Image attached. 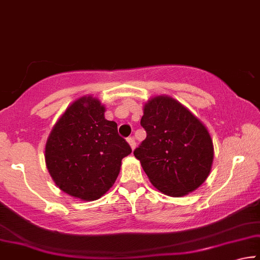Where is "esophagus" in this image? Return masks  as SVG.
Segmentation results:
<instances>
[{"mask_svg": "<svg viewBox=\"0 0 260 260\" xmlns=\"http://www.w3.org/2000/svg\"><path fill=\"white\" fill-rule=\"evenodd\" d=\"M127 143H129V145H130L131 149L135 150V147H136V142H135V139H134L133 137H129V138H127Z\"/></svg>", "mask_w": 260, "mask_h": 260, "instance_id": "1", "label": "esophagus"}]
</instances>
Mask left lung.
Here are the masks:
<instances>
[{
	"label": "left lung",
	"mask_w": 260,
	"mask_h": 260,
	"mask_svg": "<svg viewBox=\"0 0 260 260\" xmlns=\"http://www.w3.org/2000/svg\"><path fill=\"white\" fill-rule=\"evenodd\" d=\"M146 138L134 151L152 185L169 197L194 191L208 178L214 159L207 127L177 100L155 96L144 106Z\"/></svg>",
	"instance_id": "obj_1"
}]
</instances>
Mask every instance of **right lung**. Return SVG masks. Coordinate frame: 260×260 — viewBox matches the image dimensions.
Wrapping results in <instances>:
<instances>
[{
	"label": "right lung",
	"mask_w": 260,
	"mask_h": 260,
	"mask_svg": "<svg viewBox=\"0 0 260 260\" xmlns=\"http://www.w3.org/2000/svg\"><path fill=\"white\" fill-rule=\"evenodd\" d=\"M105 106L82 96L55 123L45 145V161L53 181L66 194L94 201L106 194L118 177L122 159L131 147L105 118Z\"/></svg>",
	"instance_id": "add662e5"
}]
</instances>
